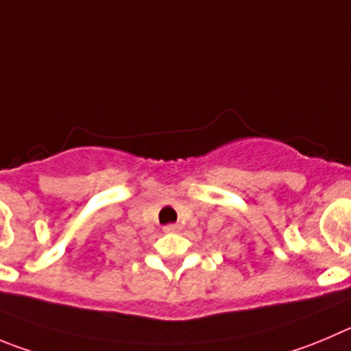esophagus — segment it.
<instances>
[{"mask_svg":"<svg viewBox=\"0 0 351 351\" xmlns=\"http://www.w3.org/2000/svg\"><path fill=\"white\" fill-rule=\"evenodd\" d=\"M180 230V225H175V223H169L165 227V232H168V234H173V232H178Z\"/></svg>","mask_w":351,"mask_h":351,"instance_id":"esophagus-1","label":"esophagus"}]
</instances>
